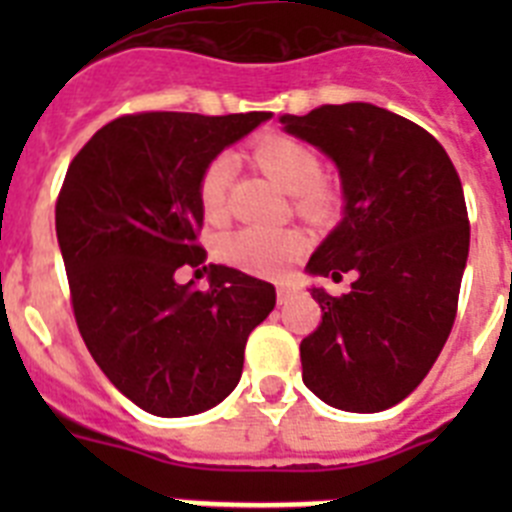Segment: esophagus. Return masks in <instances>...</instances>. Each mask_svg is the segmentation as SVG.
I'll return each mask as SVG.
<instances>
[{"label": "esophagus", "mask_w": 512, "mask_h": 512, "mask_svg": "<svg viewBox=\"0 0 512 512\" xmlns=\"http://www.w3.org/2000/svg\"><path fill=\"white\" fill-rule=\"evenodd\" d=\"M289 295H292V287H289V284H279V287H277V302H279V305H282V302H287Z\"/></svg>", "instance_id": "1"}]
</instances>
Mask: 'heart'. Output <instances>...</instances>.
I'll return each instance as SVG.
<instances>
[{"mask_svg":"<svg viewBox=\"0 0 512 512\" xmlns=\"http://www.w3.org/2000/svg\"><path fill=\"white\" fill-rule=\"evenodd\" d=\"M253 161L287 192H295V210L310 220H325L336 210V189L320 182L323 158L310 143L292 135H266L253 146ZM235 164L228 153L210 158L197 179V202L210 223L228 215V194ZM305 238L295 228H241L217 243L220 259L251 274L279 277L300 259Z\"/></svg>","mask_w":512,"mask_h":512,"instance_id":"b5f03b06","label":"heart"}]
</instances>
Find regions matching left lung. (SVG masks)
I'll use <instances>...</instances> for the list:
<instances>
[{
  "instance_id": "8db88e82",
  "label": "left lung",
  "mask_w": 512,
  "mask_h": 512,
  "mask_svg": "<svg viewBox=\"0 0 512 512\" xmlns=\"http://www.w3.org/2000/svg\"><path fill=\"white\" fill-rule=\"evenodd\" d=\"M282 122L336 161L346 197L307 271L356 274L348 295L312 287L323 320L300 343L302 379L333 408L379 413L423 382L451 333L469 253L464 189L428 130L374 104Z\"/></svg>"
}]
</instances>
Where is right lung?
<instances>
[{
  "instance_id": "obj_1",
  "label": "right lung",
  "mask_w": 512,
  "mask_h": 512,
  "mask_svg": "<svg viewBox=\"0 0 512 512\" xmlns=\"http://www.w3.org/2000/svg\"><path fill=\"white\" fill-rule=\"evenodd\" d=\"M269 117L122 115L66 171L56 235L76 325L104 377L146 413L182 418L223 402L251 330L274 310V287L230 266L210 264V289L174 277L207 259L200 171Z\"/></svg>"
}]
</instances>
